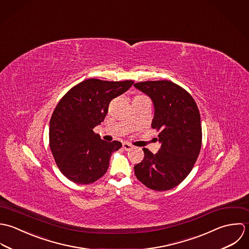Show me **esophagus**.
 I'll use <instances>...</instances> for the list:
<instances>
[{
    "label": "esophagus",
    "mask_w": 249,
    "mask_h": 249,
    "mask_svg": "<svg viewBox=\"0 0 249 249\" xmlns=\"http://www.w3.org/2000/svg\"><path fill=\"white\" fill-rule=\"evenodd\" d=\"M122 146H123V149H125L126 151H130V150L133 148V145L128 143V142H123Z\"/></svg>",
    "instance_id": "1"
}]
</instances>
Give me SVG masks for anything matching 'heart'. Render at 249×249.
Returning a JSON list of instances; mask_svg holds the SVG:
<instances>
[{
	"instance_id": "1",
	"label": "heart",
	"mask_w": 249,
	"mask_h": 249,
	"mask_svg": "<svg viewBox=\"0 0 249 249\" xmlns=\"http://www.w3.org/2000/svg\"><path fill=\"white\" fill-rule=\"evenodd\" d=\"M137 97H144V96H142V95H140V96H137ZM137 97H136V98H137Z\"/></svg>"
}]
</instances>
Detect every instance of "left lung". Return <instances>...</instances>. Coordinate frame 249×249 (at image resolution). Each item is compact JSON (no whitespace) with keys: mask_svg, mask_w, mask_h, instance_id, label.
I'll return each mask as SVG.
<instances>
[{"mask_svg":"<svg viewBox=\"0 0 249 249\" xmlns=\"http://www.w3.org/2000/svg\"><path fill=\"white\" fill-rule=\"evenodd\" d=\"M149 96L155 108L152 128L160 132V148L135 165L137 178L147 188L162 192L183 182L192 171L202 142L200 113L196 101L170 81H147L134 85Z\"/></svg>","mask_w":249,"mask_h":249,"instance_id":"8db88e82","label":"left lung"}]
</instances>
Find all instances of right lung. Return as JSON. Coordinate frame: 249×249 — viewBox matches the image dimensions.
<instances>
[{"label": "right lung", "instance_id": "1", "mask_svg": "<svg viewBox=\"0 0 249 249\" xmlns=\"http://www.w3.org/2000/svg\"><path fill=\"white\" fill-rule=\"evenodd\" d=\"M133 81L88 79L73 87L56 105L51 117L50 148L61 173L76 184H90L107 170L120 142H107L93 132L104 121L109 102L126 92Z\"/></svg>", "mask_w": 249, "mask_h": 249}]
</instances>
